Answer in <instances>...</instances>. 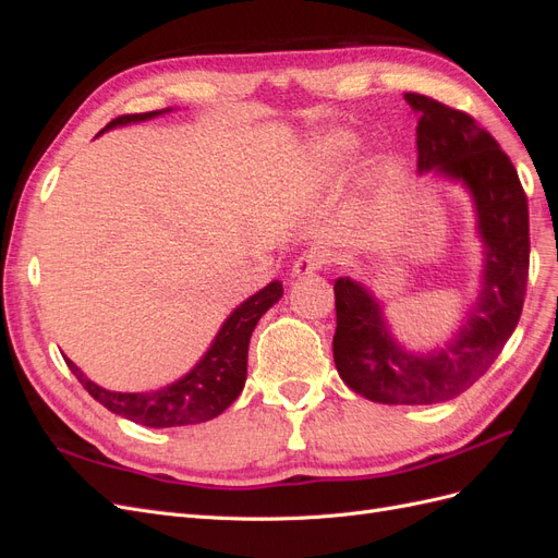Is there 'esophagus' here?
<instances>
[{"instance_id":"obj_1","label":"esophagus","mask_w":558,"mask_h":558,"mask_svg":"<svg viewBox=\"0 0 558 558\" xmlns=\"http://www.w3.org/2000/svg\"><path fill=\"white\" fill-rule=\"evenodd\" d=\"M326 253L320 251H305L293 265V277H305L312 272H318V269L326 267Z\"/></svg>"}]
</instances>
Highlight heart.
<instances>
[{
    "mask_svg": "<svg viewBox=\"0 0 558 558\" xmlns=\"http://www.w3.org/2000/svg\"><path fill=\"white\" fill-rule=\"evenodd\" d=\"M342 146H344V140H330L328 142V148L332 150V154H337V150H342Z\"/></svg>",
    "mask_w": 558,
    "mask_h": 558,
    "instance_id": "heart-1",
    "label": "heart"
}]
</instances>
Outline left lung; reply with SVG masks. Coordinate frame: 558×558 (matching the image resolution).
I'll use <instances>...</instances> for the list:
<instances>
[{"label":"left lung","mask_w":558,"mask_h":558,"mask_svg":"<svg viewBox=\"0 0 558 558\" xmlns=\"http://www.w3.org/2000/svg\"><path fill=\"white\" fill-rule=\"evenodd\" d=\"M418 113V172L461 179L475 197L486 244L484 283L461 332L433 356H412L388 335L361 283L335 281V365L342 381L384 404L445 402L475 384L514 332L529 283V199L508 154L472 116L433 97L404 93Z\"/></svg>","instance_id":"left-lung-1"}]
</instances>
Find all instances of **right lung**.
Wrapping results in <instances>:
<instances>
[{
	"label": "right lung",
	"mask_w": 558,
	"mask_h": 558,
	"mask_svg": "<svg viewBox=\"0 0 558 558\" xmlns=\"http://www.w3.org/2000/svg\"><path fill=\"white\" fill-rule=\"evenodd\" d=\"M158 113L162 111L118 116L105 130L146 121V118H154ZM281 295L283 286L279 281H272L267 283L263 291L242 302V305L230 314L223 328L218 330L211 349L205 353V359H202L183 379L154 393L107 391V388L93 384L70 359L64 361L70 365L74 377L99 404H105L113 414H121L134 421V424H142L148 428L202 424V421H209L223 410H228L242 393L246 381V353L251 332L256 328L260 316L272 307Z\"/></svg>",
	"instance_id": "right-lung-1"
}]
</instances>
